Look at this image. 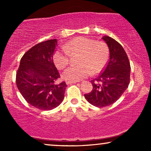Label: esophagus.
Masks as SVG:
<instances>
[{
    "instance_id": "34e87169",
    "label": "esophagus",
    "mask_w": 151,
    "mask_h": 151,
    "mask_svg": "<svg viewBox=\"0 0 151 151\" xmlns=\"http://www.w3.org/2000/svg\"><path fill=\"white\" fill-rule=\"evenodd\" d=\"M78 82H70V81H67L66 82V83H67V84H76Z\"/></svg>"
}]
</instances>
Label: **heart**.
I'll return each instance as SVG.
<instances>
[{"mask_svg": "<svg viewBox=\"0 0 151 151\" xmlns=\"http://www.w3.org/2000/svg\"><path fill=\"white\" fill-rule=\"evenodd\" d=\"M64 50H57L53 55L55 65L63 69L69 63V54H79L78 66L71 67L63 73L64 79L77 82L92 73H100L106 67L109 60V49L106 42L94 39L76 37L63 45Z\"/></svg>", "mask_w": 151, "mask_h": 151, "instance_id": "b5f03b06", "label": "heart"}]
</instances>
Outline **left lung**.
Wrapping results in <instances>:
<instances>
[{"label":"left lung","instance_id":"left-lung-1","mask_svg":"<svg viewBox=\"0 0 151 151\" xmlns=\"http://www.w3.org/2000/svg\"><path fill=\"white\" fill-rule=\"evenodd\" d=\"M109 49L110 56L102 73L91 80L93 89L84 97L90 104L102 108L113 104L122 96L130 83V62L118 42L109 36L102 38Z\"/></svg>","mask_w":151,"mask_h":151}]
</instances>
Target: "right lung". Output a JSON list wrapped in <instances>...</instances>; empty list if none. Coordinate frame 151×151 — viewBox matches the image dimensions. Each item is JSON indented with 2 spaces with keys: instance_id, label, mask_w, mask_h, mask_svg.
<instances>
[{
  "instance_id": "right-lung-1",
  "label": "right lung",
  "mask_w": 151,
  "mask_h": 151,
  "mask_svg": "<svg viewBox=\"0 0 151 151\" xmlns=\"http://www.w3.org/2000/svg\"><path fill=\"white\" fill-rule=\"evenodd\" d=\"M57 45L56 39H51L34 45L22 57L16 73V86L22 97L42 111L58 106L67 86L64 81L58 83L60 76L53 60Z\"/></svg>"
}]
</instances>
